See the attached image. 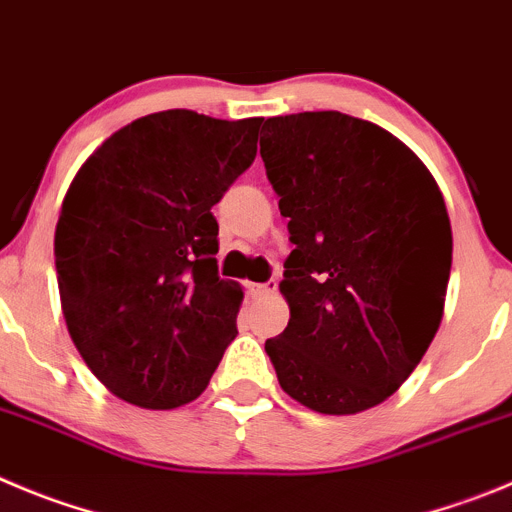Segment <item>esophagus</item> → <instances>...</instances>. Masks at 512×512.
I'll list each match as a JSON object with an SVG mask.
<instances>
[{
    "mask_svg": "<svg viewBox=\"0 0 512 512\" xmlns=\"http://www.w3.org/2000/svg\"><path fill=\"white\" fill-rule=\"evenodd\" d=\"M250 293L255 295V298H270V295L278 293V280L272 278L262 285H250Z\"/></svg>",
    "mask_w": 512,
    "mask_h": 512,
    "instance_id": "obj_1",
    "label": "esophagus"
}]
</instances>
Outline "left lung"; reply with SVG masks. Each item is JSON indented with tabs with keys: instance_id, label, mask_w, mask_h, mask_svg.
<instances>
[{
	"instance_id": "8db88e82",
	"label": "left lung",
	"mask_w": 512,
	"mask_h": 512,
	"mask_svg": "<svg viewBox=\"0 0 512 512\" xmlns=\"http://www.w3.org/2000/svg\"><path fill=\"white\" fill-rule=\"evenodd\" d=\"M260 156L295 250L267 338L280 386L321 414L394 394L427 353L452 267V229L427 166L376 123L338 111L260 123Z\"/></svg>"
}]
</instances>
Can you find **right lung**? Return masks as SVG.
<instances>
[{
  "label": "right lung",
  "instance_id": "add662e5",
  "mask_svg": "<svg viewBox=\"0 0 512 512\" xmlns=\"http://www.w3.org/2000/svg\"><path fill=\"white\" fill-rule=\"evenodd\" d=\"M260 123L151 113L113 133L65 194L62 315L88 369L128 404L194 401L237 336L242 288L219 278L212 207L255 161Z\"/></svg>",
  "mask_w": 512,
  "mask_h": 512
}]
</instances>
